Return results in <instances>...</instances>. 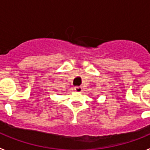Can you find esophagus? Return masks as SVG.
Segmentation results:
<instances>
[{
	"instance_id": "34e87169",
	"label": "esophagus",
	"mask_w": 150,
	"mask_h": 150,
	"mask_svg": "<svg viewBox=\"0 0 150 150\" xmlns=\"http://www.w3.org/2000/svg\"><path fill=\"white\" fill-rule=\"evenodd\" d=\"M82 87L81 86H75L74 87V90L76 91H77V92H81L82 91Z\"/></svg>"
}]
</instances>
